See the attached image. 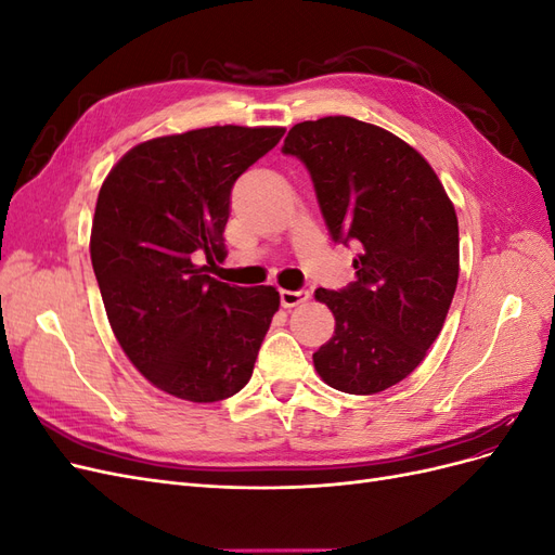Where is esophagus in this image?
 Segmentation results:
<instances>
[{"instance_id": "1", "label": "esophagus", "mask_w": 555, "mask_h": 555, "mask_svg": "<svg viewBox=\"0 0 555 555\" xmlns=\"http://www.w3.org/2000/svg\"><path fill=\"white\" fill-rule=\"evenodd\" d=\"M310 298V292L308 289H298V292H289V289H282L280 292V300L284 308H296L300 304H306V300Z\"/></svg>"}]
</instances>
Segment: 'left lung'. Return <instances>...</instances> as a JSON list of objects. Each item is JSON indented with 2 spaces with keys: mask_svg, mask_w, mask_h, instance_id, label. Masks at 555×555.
Masks as SVG:
<instances>
[{
  "mask_svg": "<svg viewBox=\"0 0 555 555\" xmlns=\"http://www.w3.org/2000/svg\"><path fill=\"white\" fill-rule=\"evenodd\" d=\"M284 153L308 166L333 241H354L357 282L317 289L335 317L314 371L373 396L414 373L438 338L459 282V217L438 173L396 133L347 115L298 122Z\"/></svg>",
  "mask_w": 555,
  "mask_h": 555,
  "instance_id": "obj_1",
  "label": "left lung"
}]
</instances>
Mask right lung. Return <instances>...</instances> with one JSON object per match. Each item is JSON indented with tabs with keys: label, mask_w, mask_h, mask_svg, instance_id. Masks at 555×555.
Wrapping results in <instances>:
<instances>
[{
	"label": "right lung",
	"mask_w": 555,
	"mask_h": 555,
	"mask_svg": "<svg viewBox=\"0 0 555 555\" xmlns=\"http://www.w3.org/2000/svg\"><path fill=\"white\" fill-rule=\"evenodd\" d=\"M284 127H204L133 145L96 196L90 257L108 324L159 391L217 402L249 382L275 287L210 278L227 259L229 194Z\"/></svg>",
	"instance_id": "obj_1"
}]
</instances>
